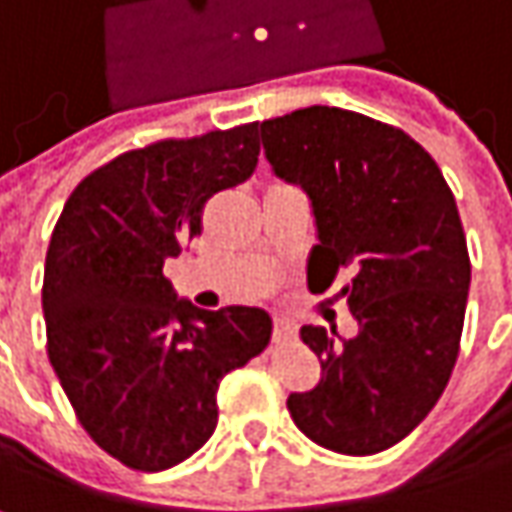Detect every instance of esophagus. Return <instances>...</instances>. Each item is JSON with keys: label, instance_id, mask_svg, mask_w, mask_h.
I'll return each mask as SVG.
<instances>
[{"label": "esophagus", "instance_id": "34e87169", "mask_svg": "<svg viewBox=\"0 0 512 512\" xmlns=\"http://www.w3.org/2000/svg\"><path fill=\"white\" fill-rule=\"evenodd\" d=\"M272 334H274V343H289L291 337H294V323H289V320H277Z\"/></svg>", "mask_w": 512, "mask_h": 512}]
</instances>
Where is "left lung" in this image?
<instances>
[{"mask_svg": "<svg viewBox=\"0 0 512 512\" xmlns=\"http://www.w3.org/2000/svg\"><path fill=\"white\" fill-rule=\"evenodd\" d=\"M274 175L311 201L309 280L345 286L357 337L303 326L323 377L291 394L311 442L348 456L397 445L431 414L459 357L470 257L453 192L428 152L391 124L340 107H306L260 124Z\"/></svg>", "mask_w": 512, "mask_h": 512, "instance_id": "left-lung-1", "label": "left lung"}]
</instances>
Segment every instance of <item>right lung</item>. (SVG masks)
<instances>
[{
  "instance_id": "obj_1",
  "label": "right lung",
  "mask_w": 512,
  "mask_h": 512,
  "mask_svg": "<svg viewBox=\"0 0 512 512\" xmlns=\"http://www.w3.org/2000/svg\"><path fill=\"white\" fill-rule=\"evenodd\" d=\"M257 155V121L155 141L90 172L56 221L47 357L81 428L133 470H167L203 448L221 379L272 340L263 309H198L164 277L201 235L209 198L243 184Z\"/></svg>"
}]
</instances>
